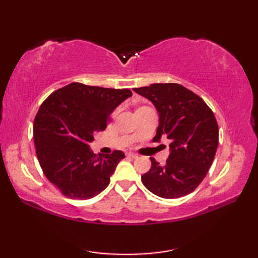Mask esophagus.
<instances>
[{
	"mask_svg": "<svg viewBox=\"0 0 258 258\" xmlns=\"http://www.w3.org/2000/svg\"><path fill=\"white\" fill-rule=\"evenodd\" d=\"M126 156L127 157H131V158H138L139 155L138 154H134V153H126Z\"/></svg>",
	"mask_w": 258,
	"mask_h": 258,
	"instance_id": "1",
	"label": "esophagus"
}]
</instances>
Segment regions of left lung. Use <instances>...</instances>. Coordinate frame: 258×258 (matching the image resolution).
<instances>
[{
	"label": "left lung",
	"instance_id": "left-lung-1",
	"mask_svg": "<svg viewBox=\"0 0 258 258\" xmlns=\"http://www.w3.org/2000/svg\"><path fill=\"white\" fill-rule=\"evenodd\" d=\"M150 100L158 113L153 141H171L165 165L151 157L150 171L142 175L145 187L163 199L191 193L210 169L218 145V125L212 109L195 93L175 83L133 89Z\"/></svg>",
	"mask_w": 258,
	"mask_h": 258
}]
</instances>
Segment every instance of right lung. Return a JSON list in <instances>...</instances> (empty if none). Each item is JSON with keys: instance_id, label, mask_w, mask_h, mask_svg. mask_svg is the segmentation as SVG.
I'll use <instances>...</instances> for the list:
<instances>
[{"instance_id": "1", "label": "right lung", "mask_w": 258, "mask_h": 258, "mask_svg": "<svg viewBox=\"0 0 258 258\" xmlns=\"http://www.w3.org/2000/svg\"><path fill=\"white\" fill-rule=\"evenodd\" d=\"M132 96L127 89L71 83L43 102L33 124L36 155L47 179L73 200H89L105 189L122 151L94 154L90 143L106 128L114 109Z\"/></svg>"}]
</instances>
